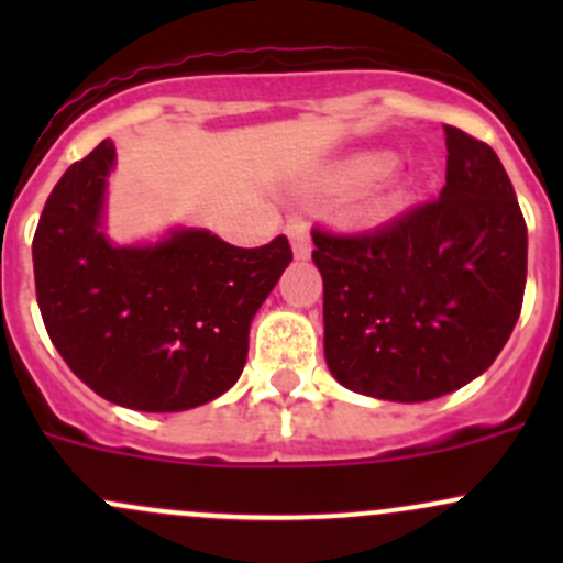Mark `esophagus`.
<instances>
[{
    "mask_svg": "<svg viewBox=\"0 0 563 563\" xmlns=\"http://www.w3.org/2000/svg\"><path fill=\"white\" fill-rule=\"evenodd\" d=\"M288 240H291V247H294V255L297 258H308L310 255V231L308 225L299 223V220H294V223H288Z\"/></svg>",
    "mask_w": 563,
    "mask_h": 563,
    "instance_id": "1",
    "label": "esophagus"
}]
</instances>
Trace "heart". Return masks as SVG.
Wrapping results in <instances>:
<instances>
[{
  "instance_id": "heart-1",
  "label": "heart",
  "mask_w": 563,
  "mask_h": 563,
  "mask_svg": "<svg viewBox=\"0 0 563 563\" xmlns=\"http://www.w3.org/2000/svg\"><path fill=\"white\" fill-rule=\"evenodd\" d=\"M389 168L391 161L387 155H371L356 163V176L360 179H382V176L389 174Z\"/></svg>"
}]
</instances>
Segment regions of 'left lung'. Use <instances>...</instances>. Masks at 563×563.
Masks as SVG:
<instances>
[{
    "instance_id": "obj_1",
    "label": "left lung",
    "mask_w": 563,
    "mask_h": 563,
    "mask_svg": "<svg viewBox=\"0 0 563 563\" xmlns=\"http://www.w3.org/2000/svg\"><path fill=\"white\" fill-rule=\"evenodd\" d=\"M446 185L367 231L313 225L323 354L345 389L397 402L450 395L518 323L528 236L501 161L444 124Z\"/></svg>"
}]
</instances>
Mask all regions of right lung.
Segmentation results:
<instances>
[{
	"label": "right lung",
	"mask_w": 563,
	"mask_h": 563,
	"mask_svg": "<svg viewBox=\"0 0 563 563\" xmlns=\"http://www.w3.org/2000/svg\"><path fill=\"white\" fill-rule=\"evenodd\" d=\"M113 144L73 163L32 240L35 291L51 343L73 373L117 406L187 411L236 384L247 332L291 245L234 247L209 231H174L155 247H113L100 231Z\"/></svg>",
	"instance_id": "obj_1"
}]
</instances>
